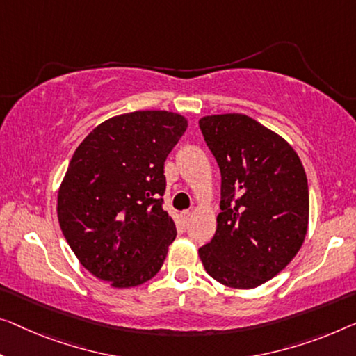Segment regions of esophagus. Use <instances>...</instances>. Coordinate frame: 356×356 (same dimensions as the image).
<instances>
[{"label": "esophagus", "instance_id": "esophagus-1", "mask_svg": "<svg viewBox=\"0 0 356 356\" xmlns=\"http://www.w3.org/2000/svg\"><path fill=\"white\" fill-rule=\"evenodd\" d=\"M190 216H192V212H190V211L180 212V222H182V227H187L188 220H190Z\"/></svg>", "mask_w": 356, "mask_h": 356}]
</instances>
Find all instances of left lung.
Segmentation results:
<instances>
[{
    "label": "left lung",
    "instance_id": "8db88e82",
    "mask_svg": "<svg viewBox=\"0 0 356 356\" xmlns=\"http://www.w3.org/2000/svg\"><path fill=\"white\" fill-rule=\"evenodd\" d=\"M220 169L216 235L198 254L219 283L252 289L278 275L304 243L309 184L288 142L241 113L200 120Z\"/></svg>",
    "mask_w": 356,
    "mask_h": 356
}]
</instances>
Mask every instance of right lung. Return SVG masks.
<instances>
[{
  "label": "right lung",
  "mask_w": 356,
  "mask_h": 356,
  "mask_svg": "<svg viewBox=\"0 0 356 356\" xmlns=\"http://www.w3.org/2000/svg\"><path fill=\"white\" fill-rule=\"evenodd\" d=\"M187 129L182 115L132 111L92 129L72 156L57 217L78 261L115 288L155 277L176 238L163 208L164 161Z\"/></svg>",
  "instance_id": "right-lung-1"
}]
</instances>
